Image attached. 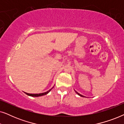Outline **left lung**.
I'll use <instances>...</instances> for the list:
<instances>
[{"mask_svg":"<svg viewBox=\"0 0 124 124\" xmlns=\"http://www.w3.org/2000/svg\"><path fill=\"white\" fill-rule=\"evenodd\" d=\"M76 93H77V94L78 95H79V96H82V97H84V96H83V95H82L79 94L78 93H77V91H76Z\"/></svg>","mask_w":124,"mask_h":124,"instance_id":"8db88e82","label":"left lung"}]
</instances>
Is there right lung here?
<instances>
[{
	"instance_id": "1",
	"label": "right lung",
	"mask_w": 124,
	"mask_h": 124,
	"mask_svg": "<svg viewBox=\"0 0 124 124\" xmlns=\"http://www.w3.org/2000/svg\"><path fill=\"white\" fill-rule=\"evenodd\" d=\"M52 87V88H53ZM52 89H51L50 90H49L48 91H47V92H45V93H40V94H29V93H25V94L28 95L29 96H34V97H38V96H43V95H46L48 94V93L50 92V91Z\"/></svg>"
}]
</instances>
